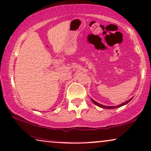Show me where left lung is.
I'll use <instances>...</instances> for the list:
<instances>
[{"mask_svg":"<svg viewBox=\"0 0 151 151\" xmlns=\"http://www.w3.org/2000/svg\"><path fill=\"white\" fill-rule=\"evenodd\" d=\"M132 99H133V98H131V99H129V100H127V102H124V103H122L121 104H119V105H117V106H105V105H102V104H100V103H98V102H96V101L95 100H93V99H91V101L93 102L96 105H97V106H99V107H101V108H102V109H116V108H119V107H121V106H124V105H125V104H128V103H129L130 101H131Z\"/></svg>","mask_w":151,"mask_h":151,"instance_id":"8db88e82","label":"left lung"}]
</instances>
